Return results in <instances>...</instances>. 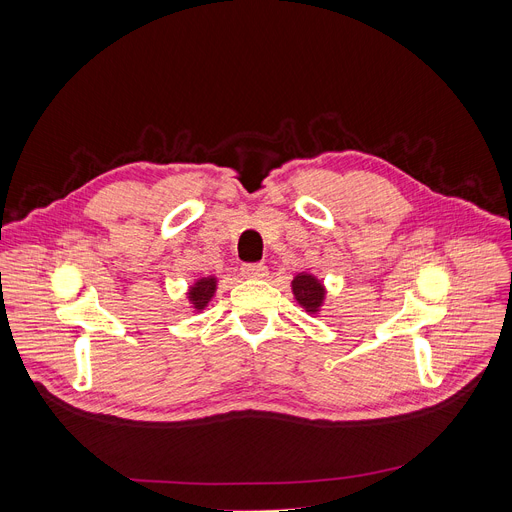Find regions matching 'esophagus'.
<instances>
[{
  "mask_svg": "<svg viewBox=\"0 0 512 512\" xmlns=\"http://www.w3.org/2000/svg\"><path fill=\"white\" fill-rule=\"evenodd\" d=\"M240 274L247 278H265L267 276V265L263 263H242Z\"/></svg>",
  "mask_w": 512,
  "mask_h": 512,
  "instance_id": "34e87169",
  "label": "esophagus"
}]
</instances>
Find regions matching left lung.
<instances>
[{
  "instance_id": "obj_1",
  "label": "left lung",
  "mask_w": 512,
  "mask_h": 512,
  "mask_svg": "<svg viewBox=\"0 0 512 512\" xmlns=\"http://www.w3.org/2000/svg\"><path fill=\"white\" fill-rule=\"evenodd\" d=\"M292 292L294 297H297V301L309 311V313H315L321 305V301H324V286H321L313 276L309 274H301L294 278L292 282Z\"/></svg>"
}]
</instances>
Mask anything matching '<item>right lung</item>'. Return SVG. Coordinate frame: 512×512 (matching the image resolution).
Masks as SVG:
<instances>
[{
    "label": "right lung",
    "mask_w": 512,
    "mask_h": 512,
    "mask_svg": "<svg viewBox=\"0 0 512 512\" xmlns=\"http://www.w3.org/2000/svg\"><path fill=\"white\" fill-rule=\"evenodd\" d=\"M213 292H215V280L203 278L191 288V292H188V299L193 301L195 309H203L209 303V299L213 297Z\"/></svg>",
    "instance_id": "add662e5"
}]
</instances>
